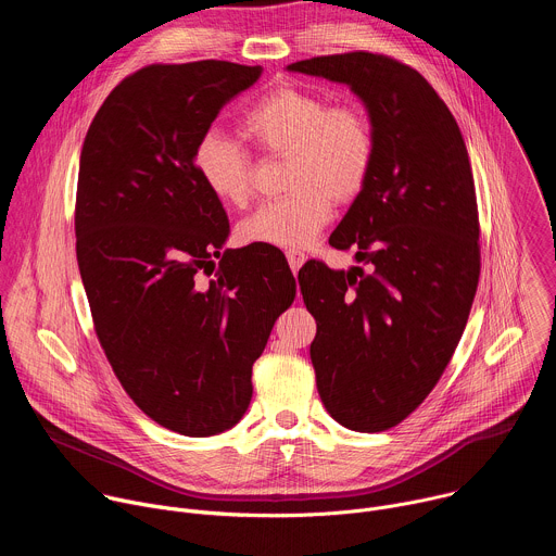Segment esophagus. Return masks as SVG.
Instances as JSON below:
<instances>
[{"mask_svg":"<svg viewBox=\"0 0 556 556\" xmlns=\"http://www.w3.org/2000/svg\"><path fill=\"white\" fill-rule=\"evenodd\" d=\"M286 257H288V264H290L292 273H296V270L305 264V255H303V253H299V251H288V253H286Z\"/></svg>","mask_w":556,"mask_h":556,"instance_id":"obj_1","label":"esophagus"}]
</instances>
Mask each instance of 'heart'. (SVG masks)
<instances>
[{"mask_svg": "<svg viewBox=\"0 0 556 556\" xmlns=\"http://www.w3.org/2000/svg\"><path fill=\"white\" fill-rule=\"evenodd\" d=\"M242 131L260 149L288 155L286 189L292 191L240 224V237L249 244L307 249L332 219L334 200H354L374 167L376 140L365 112L356 105H330L326 97L294 86H281L255 103ZM193 161L215 198L232 206L251 200V157L232 138L204 134Z\"/></svg>", "mask_w": 556, "mask_h": 556, "instance_id": "b5f03b06", "label": "heart"}]
</instances>
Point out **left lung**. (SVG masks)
Segmentation results:
<instances>
[{"label":"left lung","instance_id":"obj_1","mask_svg":"<svg viewBox=\"0 0 556 556\" xmlns=\"http://www.w3.org/2000/svg\"><path fill=\"white\" fill-rule=\"evenodd\" d=\"M290 72L345 84L376 155L330 237L363 266L299 270L316 319L309 358L328 414L352 431L405 420L440 380L480 281V219L462 131L414 67L371 52L314 56Z\"/></svg>","mask_w":556,"mask_h":556}]
</instances>
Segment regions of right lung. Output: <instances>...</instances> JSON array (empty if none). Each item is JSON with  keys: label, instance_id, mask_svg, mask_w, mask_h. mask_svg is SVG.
Masks as SVG:
<instances>
[{"label": "right lung", "instance_id": "1", "mask_svg": "<svg viewBox=\"0 0 556 556\" xmlns=\"http://www.w3.org/2000/svg\"><path fill=\"white\" fill-rule=\"evenodd\" d=\"M260 76L213 59L142 67L97 112L78 165L76 262L101 348L129 399L189 438L242 420L253 363L296 292L275 247L222 251L228 217L193 161Z\"/></svg>", "mask_w": 556, "mask_h": 556}]
</instances>
